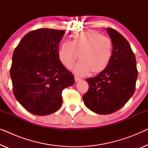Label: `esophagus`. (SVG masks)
Segmentation results:
<instances>
[{
  "mask_svg": "<svg viewBox=\"0 0 148 148\" xmlns=\"http://www.w3.org/2000/svg\"><path fill=\"white\" fill-rule=\"evenodd\" d=\"M80 80H82V79L79 78V77H78L77 76H75V82H79V81H80Z\"/></svg>",
  "mask_w": 148,
  "mask_h": 148,
  "instance_id": "1",
  "label": "esophagus"
}]
</instances>
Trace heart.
Here are the masks:
<instances>
[{
    "label": "heart",
    "mask_w": 148,
    "mask_h": 148,
    "mask_svg": "<svg viewBox=\"0 0 148 148\" xmlns=\"http://www.w3.org/2000/svg\"><path fill=\"white\" fill-rule=\"evenodd\" d=\"M111 40L95 31L75 34L73 41L66 40L58 50V58L66 68L71 67L79 54V60L73 68L80 76L100 73L107 68L112 56Z\"/></svg>",
    "instance_id": "obj_1"
}]
</instances>
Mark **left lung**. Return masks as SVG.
I'll use <instances>...</instances> for the list:
<instances>
[{"label":"left lung","mask_w":148,"mask_h":148,"mask_svg":"<svg viewBox=\"0 0 148 148\" xmlns=\"http://www.w3.org/2000/svg\"><path fill=\"white\" fill-rule=\"evenodd\" d=\"M112 42L108 66L94 77L87 79L84 104L95 113L109 114L122 108L134 94L137 79L136 59L129 42L112 28H106Z\"/></svg>","instance_id":"1"}]
</instances>
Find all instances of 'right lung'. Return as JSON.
<instances>
[{
  "label": "right lung",
  "instance_id": "add662e5",
  "mask_svg": "<svg viewBox=\"0 0 148 148\" xmlns=\"http://www.w3.org/2000/svg\"><path fill=\"white\" fill-rule=\"evenodd\" d=\"M64 30L39 29L27 33L14 50L10 75L16 99L38 116L55 112L62 91L74 84V75L58 58Z\"/></svg>",
  "mask_w": 148,
  "mask_h": 148
}]
</instances>
